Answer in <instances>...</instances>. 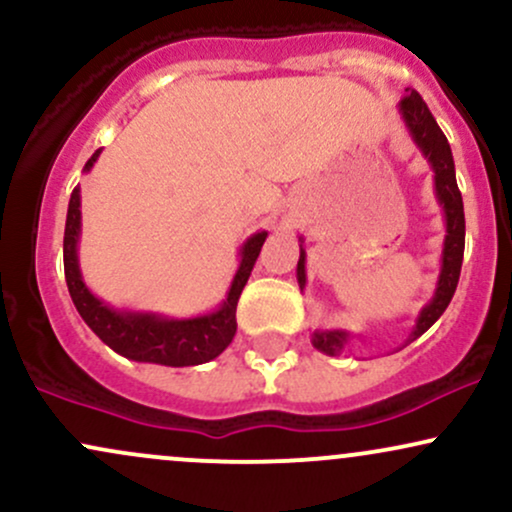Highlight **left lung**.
Listing matches in <instances>:
<instances>
[{
    "instance_id": "8db88e82",
    "label": "left lung",
    "mask_w": 512,
    "mask_h": 512,
    "mask_svg": "<svg viewBox=\"0 0 512 512\" xmlns=\"http://www.w3.org/2000/svg\"><path fill=\"white\" fill-rule=\"evenodd\" d=\"M399 113H402L404 122H407L411 139L421 149V154L428 158L433 173H436V197L443 207L445 214V243H443V264H440V276L436 293H433L431 303L421 310L419 320H416L414 332L409 334V342L419 339L440 315L445 313L452 296H455L457 281H460L462 269V255H464V207L460 187L455 180V161H452V151L448 139H445L443 129L438 127L436 117L431 115L424 98L411 88L407 96L399 101ZM298 286H305V250L301 248V257H298ZM349 334L344 330H317L313 332V346L317 351L327 356L342 354Z\"/></svg>"
}]
</instances>
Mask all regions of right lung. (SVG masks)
Segmentation results:
<instances>
[{
  "label": "right lung",
  "instance_id": "1",
  "mask_svg": "<svg viewBox=\"0 0 512 512\" xmlns=\"http://www.w3.org/2000/svg\"><path fill=\"white\" fill-rule=\"evenodd\" d=\"M101 149L86 161L84 170H91ZM81 231V195L74 187L67 209V226H64V276H67L69 296L98 337L110 349L125 358L142 363H161V366H199L216 358L233 342L238 330L236 308L238 298L248 284L252 267L260 255L267 231L255 233L240 250V267L233 284L228 289L226 301L219 310L209 315L187 317V320H168L156 313H129V310H115L105 305L101 298L93 296L81 279L79 257H76V243Z\"/></svg>",
  "mask_w": 512,
  "mask_h": 512
}]
</instances>
